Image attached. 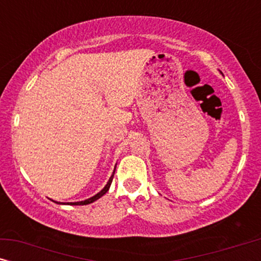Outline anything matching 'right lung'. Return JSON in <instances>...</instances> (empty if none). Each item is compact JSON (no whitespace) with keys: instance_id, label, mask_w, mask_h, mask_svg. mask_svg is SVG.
<instances>
[{"instance_id":"obj_1","label":"right lung","mask_w":261,"mask_h":261,"mask_svg":"<svg viewBox=\"0 0 261 261\" xmlns=\"http://www.w3.org/2000/svg\"><path fill=\"white\" fill-rule=\"evenodd\" d=\"M114 173H115V170H114V172H113V174H112V177L109 178V181H108V183H107V185H106V187H105V189H102V190L99 191L97 195H95L94 197H91V198H89V199H85V201H82V202L66 203V204H71V205H85V204H90V203L95 202V201H97L98 198H101L102 196L105 195L106 192L109 190V188H110V184H112V181H113V178H114ZM56 203H57V202H56ZM63 204H65V203H63Z\"/></svg>"}]
</instances>
